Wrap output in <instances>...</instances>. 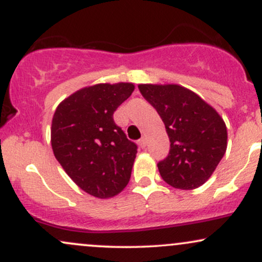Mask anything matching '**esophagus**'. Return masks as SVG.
<instances>
[{"label":"esophagus","mask_w":262,"mask_h":262,"mask_svg":"<svg viewBox=\"0 0 262 262\" xmlns=\"http://www.w3.org/2000/svg\"><path fill=\"white\" fill-rule=\"evenodd\" d=\"M146 144H148V139H146V137H141V139L139 140V145L141 148H145Z\"/></svg>","instance_id":"obj_1"}]
</instances>
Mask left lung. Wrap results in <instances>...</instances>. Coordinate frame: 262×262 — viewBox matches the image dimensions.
<instances>
[{
    "label": "left lung",
    "mask_w": 262,
    "mask_h": 262,
    "mask_svg": "<svg viewBox=\"0 0 262 262\" xmlns=\"http://www.w3.org/2000/svg\"><path fill=\"white\" fill-rule=\"evenodd\" d=\"M138 87L158 111L171 143L169 155L158 164L162 180L180 189L202 186L227 150L223 118L197 93L183 86L140 83Z\"/></svg>",
    "instance_id": "obj_1"
}]
</instances>
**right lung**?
<instances>
[{"label":"right lung","instance_id":"obj_1","mask_svg":"<svg viewBox=\"0 0 262 262\" xmlns=\"http://www.w3.org/2000/svg\"><path fill=\"white\" fill-rule=\"evenodd\" d=\"M130 82L83 87L60 102L52 122L56 160L81 189L111 198L130 179L137 145L113 121V113L134 91Z\"/></svg>","mask_w":262,"mask_h":262}]
</instances>
